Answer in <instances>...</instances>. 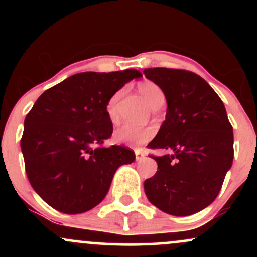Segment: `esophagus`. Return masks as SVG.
Returning <instances> with one entry per match:
<instances>
[{
  "mask_svg": "<svg viewBox=\"0 0 257 257\" xmlns=\"http://www.w3.org/2000/svg\"><path fill=\"white\" fill-rule=\"evenodd\" d=\"M145 158V153L141 152L140 150H135V159L137 161H141V159Z\"/></svg>",
  "mask_w": 257,
  "mask_h": 257,
  "instance_id": "esophagus-1",
  "label": "esophagus"
}]
</instances>
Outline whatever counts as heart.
<instances>
[{"instance_id": "b5f03b06", "label": "heart", "mask_w": 257, "mask_h": 257, "mask_svg": "<svg viewBox=\"0 0 257 257\" xmlns=\"http://www.w3.org/2000/svg\"><path fill=\"white\" fill-rule=\"evenodd\" d=\"M139 93L143 95V98L146 100V102L153 108L161 102H164V93L158 87L157 84L151 81H144L138 85ZM123 90H118L111 96L110 100L106 104V113H107L108 119L112 123L117 122V104L118 100L122 96ZM153 137V129L150 126H137L133 124H124L119 126L114 132L113 138L116 143L126 144V145H140L145 144L149 140H151Z\"/></svg>"}]
</instances>
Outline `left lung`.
I'll use <instances>...</instances> for the list:
<instances>
[{
	"label": "left lung",
	"instance_id": "left-lung-1",
	"mask_svg": "<svg viewBox=\"0 0 257 257\" xmlns=\"http://www.w3.org/2000/svg\"><path fill=\"white\" fill-rule=\"evenodd\" d=\"M144 73L168 104L166 120L147 147L170 151L151 156L158 169L144 182L147 199L167 214H196L214 202L232 167L233 128L225 105L191 71L153 67Z\"/></svg>",
	"mask_w": 257,
	"mask_h": 257
}]
</instances>
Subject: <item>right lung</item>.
<instances>
[{
	"label": "right lung",
	"instance_id": "1",
	"mask_svg": "<svg viewBox=\"0 0 257 257\" xmlns=\"http://www.w3.org/2000/svg\"><path fill=\"white\" fill-rule=\"evenodd\" d=\"M138 70L82 72L49 88L26 114L20 147L29 181L64 214L90 210L105 198L114 173L134 162L128 147L102 143L113 132L106 104Z\"/></svg>",
	"mask_w": 257,
	"mask_h": 257
}]
</instances>
